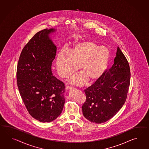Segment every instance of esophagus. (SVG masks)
Masks as SVG:
<instances>
[{
    "label": "esophagus",
    "instance_id": "1",
    "mask_svg": "<svg viewBox=\"0 0 149 149\" xmlns=\"http://www.w3.org/2000/svg\"><path fill=\"white\" fill-rule=\"evenodd\" d=\"M66 89L67 90H72V89H74V88L73 87H71V86H67V87H66Z\"/></svg>",
    "mask_w": 149,
    "mask_h": 149
}]
</instances>
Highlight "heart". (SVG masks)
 <instances>
[{
  "instance_id": "obj_1",
  "label": "heart",
  "mask_w": 149,
  "mask_h": 149,
  "mask_svg": "<svg viewBox=\"0 0 149 149\" xmlns=\"http://www.w3.org/2000/svg\"><path fill=\"white\" fill-rule=\"evenodd\" d=\"M109 58V51L106 48L91 40H83L70 52L65 48L60 51L56 59L57 70L62 77H68L80 65L83 73L73 76L70 81L73 84L82 85L88 78L91 81L98 80L107 67Z\"/></svg>"
}]
</instances>
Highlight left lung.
I'll return each instance as SVG.
<instances>
[{
  "instance_id": "left-lung-1",
  "label": "left lung",
  "mask_w": 149,
  "mask_h": 149,
  "mask_svg": "<svg viewBox=\"0 0 149 149\" xmlns=\"http://www.w3.org/2000/svg\"><path fill=\"white\" fill-rule=\"evenodd\" d=\"M130 76L129 62L118 47L112 67L84 90L86 101L82 108L85 118L100 124L115 116L127 98Z\"/></svg>"
}]
</instances>
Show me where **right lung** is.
<instances>
[{
    "mask_svg": "<svg viewBox=\"0 0 149 149\" xmlns=\"http://www.w3.org/2000/svg\"><path fill=\"white\" fill-rule=\"evenodd\" d=\"M55 29L36 33L22 50L17 69V82L28 112L40 122L58 117L65 102V84L53 76L51 66L56 47L49 34Z\"/></svg>",
    "mask_w": 149,
    "mask_h": 149,
    "instance_id": "add662e5",
    "label": "right lung"
}]
</instances>
